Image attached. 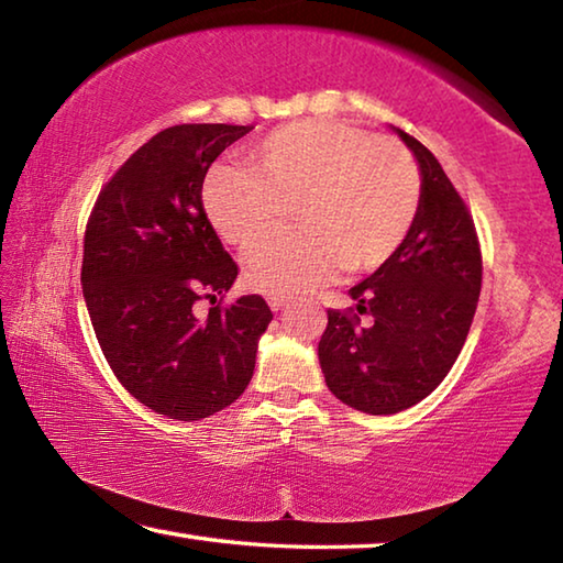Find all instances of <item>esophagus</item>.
I'll use <instances>...</instances> for the list:
<instances>
[{
    "label": "esophagus",
    "mask_w": 563,
    "mask_h": 563,
    "mask_svg": "<svg viewBox=\"0 0 563 563\" xmlns=\"http://www.w3.org/2000/svg\"><path fill=\"white\" fill-rule=\"evenodd\" d=\"M268 305H271V310H273V312H280L283 308H288L290 300H285V298H271V300H268Z\"/></svg>",
    "instance_id": "1"
}]
</instances>
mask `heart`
I'll return each mask as SVG.
<instances>
[{"mask_svg":"<svg viewBox=\"0 0 563 563\" xmlns=\"http://www.w3.org/2000/svg\"><path fill=\"white\" fill-rule=\"evenodd\" d=\"M290 207L301 231L260 242ZM203 208L225 243L260 242L245 255V283L268 298H292L342 268H383L415 223L419 174L393 139L325 119L292 121L245 151V170L213 168Z\"/></svg>","mask_w":563,"mask_h":563,"instance_id":"obj_1","label":"heart"}]
</instances>
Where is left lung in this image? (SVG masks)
<instances>
[{
  "label": "left lung",
  "instance_id": "8db88e82",
  "mask_svg": "<svg viewBox=\"0 0 563 563\" xmlns=\"http://www.w3.org/2000/svg\"><path fill=\"white\" fill-rule=\"evenodd\" d=\"M419 168V208L405 243L383 268L350 288L357 316L328 310L318 357L330 393L367 415L417 405L450 373L472 328L482 253L464 201L440 161L393 126Z\"/></svg>",
  "mask_w": 563,
  "mask_h": 563
}]
</instances>
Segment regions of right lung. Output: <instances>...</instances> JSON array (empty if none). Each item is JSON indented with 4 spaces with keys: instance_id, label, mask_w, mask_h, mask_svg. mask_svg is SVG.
I'll return each instance as SVG.
<instances>
[{
    "instance_id": "right-lung-1",
    "label": "right lung",
    "mask_w": 563,
    "mask_h": 563,
    "mask_svg": "<svg viewBox=\"0 0 563 563\" xmlns=\"http://www.w3.org/2000/svg\"><path fill=\"white\" fill-rule=\"evenodd\" d=\"M253 126L184 123L156 133L99 194L81 288L103 357L168 419H203L245 393L273 312L261 295L198 320L194 302L233 288L238 265L203 208V178Z\"/></svg>"
}]
</instances>
